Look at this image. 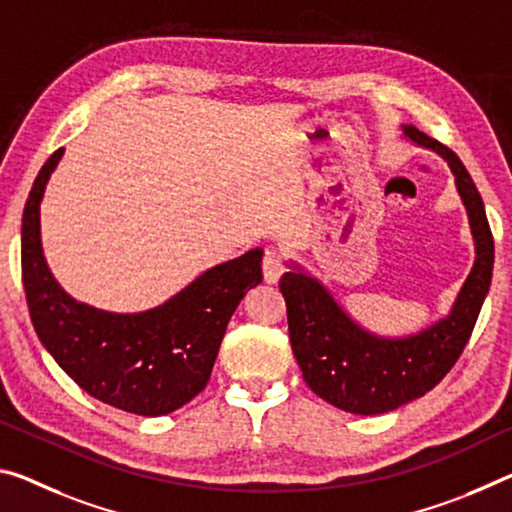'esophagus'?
Here are the masks:
<instances>
[{"mask_svg":"<svg viewBox=\"0 0 512 512\" xmlns=\"http://www.w3.org/2000/svg\"><path fill=\"white\" fill-rule=\"evenodd\" d=\"M262 269H264V282H266V285H278V280L282 278V273H285V262H282V257H280L278 250L266 248Z\"/></svg>","mask_w":512,"mask_h":512,"instance_id":"esophagus-1","label":"esophagus"}]
</instances>
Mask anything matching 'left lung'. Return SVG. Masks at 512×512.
Returning a JSON list of instances; mask_svg holds the SVG:
<instances>
[{
  "instance_id": "obj_1",
  "label": "left lung",
  "mask_w": 512,
  "mask_h": 512,
  "mask_svg": "<svg viewBox=\"0 0 512 512\" xmlns=\"http://www.w3.org/2000/svg\"><path fill=\"white\" fill-rule=\"evenodd\" d=\"M401 132L417 148L446 161L467 212L474 266L449 314L410 335L387 337L360 326L332 291L294 259L280 280L291 351L307 387L335 408L364 417L401 408L440 383L467 346L492 282L494 239L472 175L456 152L417 127L401 125Z\"/></svg>"
}]
</instances>
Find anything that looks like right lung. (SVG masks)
<instances>
[{
    "mask_svg": "<svg viewBox=\"0 0 512 512\" xmlns=\"http://www.w3.org/2000/svg\"><path fill=\"white\" fill-rule=\"evenodd\" d=\"M61 157L63 148L40 168L22 214V282L40 344L93 399L143 417L175 412L205 389L227 323L262 282V248L212 266L150 310L81 303L56 282L40 239V202Z\"/></svg>",
    "mask_w": 512,
    "mask_h": 512,
    "instance_id": "right-lung-1",
    "label": "right lung"
}]
</instances>
